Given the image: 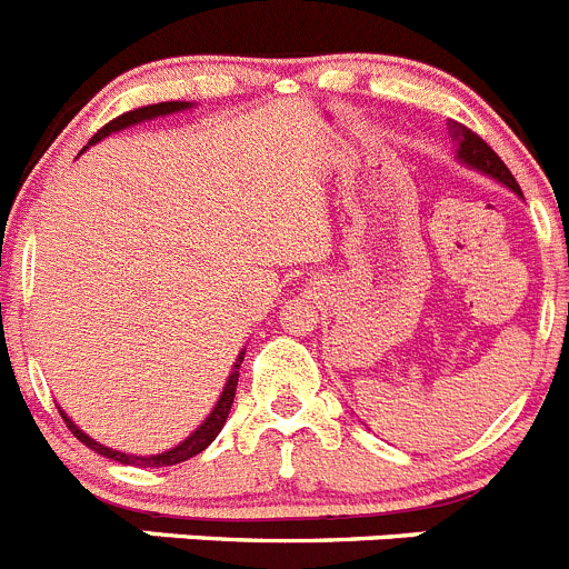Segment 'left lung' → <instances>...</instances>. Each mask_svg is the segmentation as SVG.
<instances>
[{
  "mask_svg": "<svg viewBox=\"0 0 569 569\" xmlns=\"http://www.w3.org/2000/svg\"><path fill=\"white\" fill-rule=\"evenodd\" d=\"M455 138L460 140V160H462V163H468L471 169L486 171V174H491L493 180L505 182L508 189H513L516 194H522V189H519L516 177L510 174L508 166L502 163V158L493 152L486 140L479 138V134H473L468 127H462V123H455Z\"/></svg>",
  "mask_w": 569,
  "mask_h": 569,
  "instance_id": "left-lung-1",
  "label": "left lung"
}]
</instances>
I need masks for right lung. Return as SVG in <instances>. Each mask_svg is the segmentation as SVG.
Masks as SVG:
<instances>
[{
	"label": "right lung",
	"mask_w": 569,
	"mask_h": 569,
	"mask_svg": "<svg viewBox=\"0 0 569 569\" xmlns=\"http://www.w3.org/2000/svg\"><path fill=\"white\" fill-rule=\"evenodd\" d=\"M186 107H189V103H182V101H163V103H149V107L129 109V112H123V114H118V118H112V121H109L107 127L98 129V132L92 134L90 146L96 143V140L107 138L109 132H118V129L132 127V123H140V121H152V118H158V114H169V112H177V109H186ZM242 358H244V352H242V356L237 358V363H233L231 378H228L226 389H222V395H220V400H217V406H213V411H211V415L206 417V423H202L200 429H197L194 435L189 437V440L180 442V446L171 448V451H166V455H154V457H132V455H121V451H112V448H103L101 442L90 440V437L83 435V431L78 429L76 423H72V420H70V417L64 415V411H61V417H64V423L70 426V431H72V435L78 437V440L83 442V446L96 448L98 455L109 457V460H118V462H123V466H143V468L177 466V462H186V460H191V457L200 455V451H206V448L211 446V442H213V437L220 435V429H222V426H226L228 411H231V403H233V395H237L239 363H242Z\"/></svg>",
	"instance_id": "1"
}]
</instances>
